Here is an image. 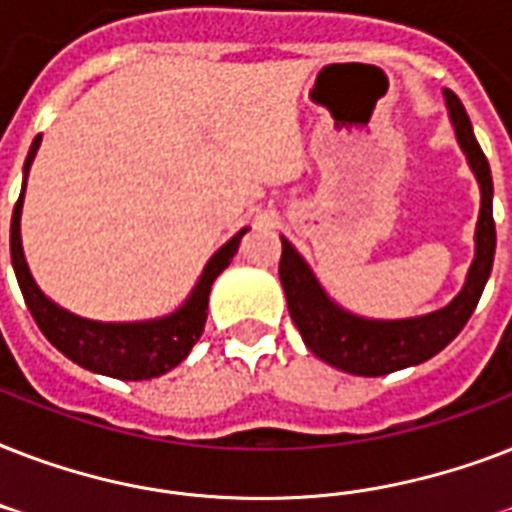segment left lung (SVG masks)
I'll return each instance as SVG.
<instances>
[{
    "instance_id": "1",
    "label": "left lung",
    "mask_w": 512,
    "mask_h": 512,
    "mask_svg": "<svg viewBox=\"0 0 512 512\" xmlns=\"http://www.w3.org/2000/svg\"><path fill=\"white\" fill-rule=\"evenodd\" d=\"M444 100L457 143H460L462 154L468 156L470 170L481 188L476 255L468 268L465 284L452 303L433 313H425V316H412V319L356 316L324 292L311 265L305 263L303 255L281 236L279 279L284 295H287L289 316L300 329L303 342L313 356H319L321 361H327L340 372L358 374V377H382V374L398 372V369L417 366L433 358L460 335L462 327L468 324L470 313L476 311L481 292L489 281L494 247H497L492 215V170H489L484 151L473 135V124H470L460 98L452 90H444Z\"/></svg>"
}]
</instances>
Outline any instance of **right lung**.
<instances>
[{
    "instance_id": "obj_1",
    "label": "right lung",
    "mask_w": 512,
    "mask_h": 512,
    "mask_svg": "<svg viewBox=\"0 0 512 512\" xmlns=\"http://www.w3.org/2000/svg\"><path fill=\"white\" fill-rule=\"evenodd\" d=\"M42 146V135H36L31 151L23 164V191L12 209L10 223V257L20 292L28 311L42 329V335L55 345L74 364L84 366L95 374H106L116 380H151L162 377L183 361L207 324V305L212 284L220 273L231 265L233 255L239 252L241 236L249 228H241L233 239H228L215 255L209 257L199 281L193 284L191 295L183 305L167 316L148 321H92L60 308L36 287L34 276L28 271L23 241H20V212H23V193L36 151Z\"/></svg>"
}]
</instances>
